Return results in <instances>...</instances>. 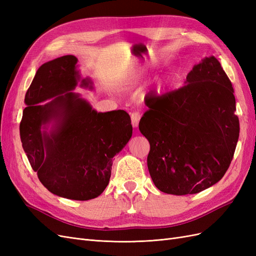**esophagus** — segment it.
Instances as JSON below:
<instances>
[{
  "label": "esophagus",
  "mask_w": 256,
  "mask_h": 256,
  "mask_svg": "<svg viewBox=\"0 0 256 256\" xmlns=\"http://www.w3.org/2000/svg\"><path fill=\"white\" fill-rule=\"evenodd\" d=\"M141 120V115L138 114V112H134L131 114V124H132V126L134 128H136L138 126V122Z\"/></svg>",
  "instance_id": "34e87169"
}]
</instances>
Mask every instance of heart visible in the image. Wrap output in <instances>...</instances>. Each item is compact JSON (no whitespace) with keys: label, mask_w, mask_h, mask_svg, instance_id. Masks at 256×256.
Instances as JSON below:
<instances>
[{"label":"heart","mask_w":256,"mask_h":256,"mask_svg":"<svg viewBox=\"0 0 256 256\" xmlns=\"http://www.w3.org/2000/svg\"><path fill=\"white\" fill-rule=\"evenodd\" d=\"M138 79H140V78H138V76H136V79L132 80V83H138ZM173 79H174V72H170V74H166V76H164V79H162V80L160 81L159 86H160V88H164L166 84H168V83H170V82H172Z\"/></svg>","instance_id":"heart-1"}]
</instances>
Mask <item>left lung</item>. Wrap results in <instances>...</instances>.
Segmentation results:
<instances>
[{"mask_svg": "<svg viewBox=\"0 0 256 256\" xmlns=\"http://www.w3.org/2000/svg\"><path fill=\"white\" fill-rule=\"evenodd\" d=\"M152 100L138 129L150 145L147 166L154 186L184 196L218 182L239 138L234 90L220 62L203 58L182 88Z\"/></svg>", "mask_w": 256, "mask_h": 256, "instance_id": "obj_1", "label": "left lung"}]
</instances>
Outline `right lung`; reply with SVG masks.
Here are the masks:
<instances>
[{"label": "right lung", "mask_w": 256, "mask_h": 256, "mask_svg": "<svg viewBox=\"0 0 256 256\" xmlns=\"http://www.w3.org/2000/svg\"><path fill=\"white\" fill-rule=\"evenodd\" d=\"M78 58L64 56L42 64L26 94L20 138L40 182L60 198L88 200L109 184L113 157L132 136L124 110L97 112L74 90H92Z\"/></svg>", "instance_id": "obj_1"}]
</instances>
